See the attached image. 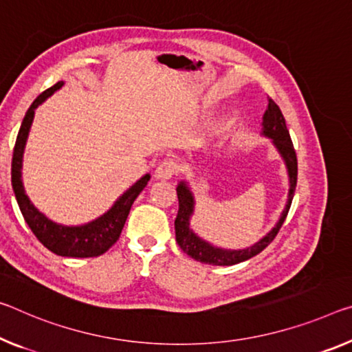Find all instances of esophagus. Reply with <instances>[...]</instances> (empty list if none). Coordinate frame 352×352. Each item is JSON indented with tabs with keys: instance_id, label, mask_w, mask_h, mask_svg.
<instances>
[{
	"instance_id": "34e87169",
	"label": "esophagus",
	"mask_w": 352,
	"mask_h": 352,
	"mask_svg": "<svg viewBox=\"0 0 352 352\" xmlns=\"http://www.w3.org/2000/svg\"><path fill=\"white\" fill-rule=\"evenodd\" d=\"M178 170H180V166H178L177 161L167 158L164 161H161L158 167H156L155 177L160 178V180H169V178L174 177Z\"/></svg>"
}]
</instances>
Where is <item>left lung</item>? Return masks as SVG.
Instances as JSON below:
<instances>
[{"mask_svg":"<svg viewBox=\"0 0 352 352\" xmlns=\"http://www.w3.org/2000/svg\"><path fill=\"white\" fill-rule=\"evenodd\" d=\"M267 109L263 116V135L270 136L274 141L278 152L285 160L288 175H289V192H288V204L283 210V213L278 219L277 226L267 233V235L260 239L258 243L254 244L252 248L243 249V250H224L219 248L211 246V244L205 243L197 235H194L191 228H189V216L192 214L194 208V199L192 194L189 191L185 183H180L177 186V196H178V213L175 217V239L178 246L183 252L192 256L196 261L200 263H208L214 266H232L241 261H246L252 258L261 250L266 249L270 244L274 241L278 230L283 222L287 219V214L292 206V200L294 196V189H296L298 182V158L296 152H294L292 138H289L288 128L285 124V117H283L280 108L271 97H267Z\"/></svg>","mask_w":352,"mask_h":352,"instance_id":"left-lung-1","label":"left lung"}]
</instances>
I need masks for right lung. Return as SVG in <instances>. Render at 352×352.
I'll return each instance as SVG.
<instances>
[{"instance_id":"1","label":"right lung","mask_w":352,"mask_h":352,"mask_svg":"<svg viewBox=\"0 0 352 352\" xmlns=\"http://www.w3.org/2000/svg\"><path fill=\"white\" fill-rule=\"evenodd\" d=\"M64 82L58 81L47 91H43L32 104L28 108L25 119L16 135L14 155H12V188L15 192V199L19 202L20 211L23 214L26 224L34 233L36 238L41 241L48 250L60 256H74V258H87V256H98L104 254L114 243L119 239L122 228L130 213L131 205L136 197L141 194L144 188L147 186L150 175H144L136 185H133L128 191L113 205L108 213L100 216L98 219L89 222L86 226L80 227H65L50 221L43 216L31 200L25 194L23 183H21V160H23V150L28 139V133L34 119V109L43 100L52 96L53 92L63 87Z\"/></svg>"}]
</instances>
